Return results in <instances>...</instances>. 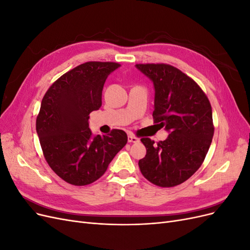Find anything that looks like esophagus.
I'll list each match as a JSON object with an SVG mask.
<instances>
[{"instance_id":"esophagus-1","label":"esophagus","mask_w":250,"mask_h":250,"mask_svg":"<svg viewBox=\"0 0 250 250\" xmlns=\"http://www.w3.org/2000/svg\"><path fill=\"white\" fill-rule=\"evenodd\" d=\"M128 142H129V143H139L140 139H138L137 137H134L133 134L129 133V134H128Z\"/></svg>"}]
</instances>
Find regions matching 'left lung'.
Masks as SVG:
<instances>
[{"label": "left lung", "instance_id": "obj_1", "mask_svg": "<svg viewBox=\"0 0 250 250\" xmlns=\"http://www.w3.org/2000/svg\"><path fill=\"white\" fill-rule=\"evenodd\" d=\"M153 82L154 122L170 134L156 145L141 141L146 155L139 167L146 179L158 187L183 184L199 169L214 135L213 113L208 97L192 78L170 64H135Z\"/></svg>", "mask_w": 250, "mask_h": 250}]
</instances>
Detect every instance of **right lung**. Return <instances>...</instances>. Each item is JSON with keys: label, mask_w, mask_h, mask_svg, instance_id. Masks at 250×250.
Returning <instances> with one entry per match:
<instances>
[{"label": "right lung", "mask_w": 250, "mask_h": 250, "mask_svg": "<svg viewBox=\"0 0 250 250\" xmlns=\"http://www.w3.org/2000/svg\"><path fill=\"white\" fill-rule=\"evenodd\" d=\"M121 64L89 62L63 74L44 94L36 119V132L47 163L57 175L74 186L99 179L127 134L113 129L93 135L89 113L102 105V89L108 75Z\"/></svg>", "instance_id": "right-lung-1"}]
</instances>
